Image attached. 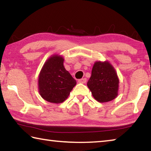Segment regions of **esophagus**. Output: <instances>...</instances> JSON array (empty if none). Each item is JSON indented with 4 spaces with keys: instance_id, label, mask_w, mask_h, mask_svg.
Wrapping results in <instances>:
<instances>
[{
    "instance_id": "esophagus-1",
    "label": "esophagus",
    "mask_w": 151,
    "mask_h": 151,
    "mask_svg": "<svg viewBox=\"0 0 151 151\" xmlns=\"http://www.w3.org/2000/svg\"><path fill=\"white\" fill-rule=\"evenodd\" d=\"M78 82L79 83L85 84V83H86V78H83L79 79V80L78 81Z\"/></svg>"
}]
</instances>
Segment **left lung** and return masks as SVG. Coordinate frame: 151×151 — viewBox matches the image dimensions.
<instances>
[{"instance_id": "left-lung-1", "label": "left lung", "mask_w": 151, "mask_h": 151, "mask_svg": "<svg viewBox=\"0 0 151 151\" xmlns=\"http://www.w3.org/2000/svg\"><path fill=\"white\" fill-rule=\"evenodd\" d=\"M119 83L117 73L109 62H95L87 86L97 101L106 103L115 99L118 95Z\"/></svg>"}]
</instances>
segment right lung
Instances as JSON below:
<instances>
[{"mask_svg": "<svg viewBox=\"0 0 151 151\" xmlns=\"http://www.w3.org/2000/svg\"><path fill=\"white\" fill-rule=\"evenodd\" d=\"M60 55L50 57L43 65L39 76L40 96L49 103H61L69 96L76 81L63 65Z\"/></svg>", "mask_w": 151, "mask_h": 151, "instance_id": "1", "label": "right lung"}]
</instances>
